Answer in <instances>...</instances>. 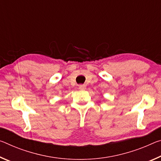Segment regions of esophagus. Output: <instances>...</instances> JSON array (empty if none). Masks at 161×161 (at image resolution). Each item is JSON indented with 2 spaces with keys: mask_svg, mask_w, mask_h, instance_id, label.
I'll return each instance as SVG.
<instances>
[{
  "mask_svg": "<svg viewBox=\"0 0 161 161\" xmlns=\"http://www.w3.org/2000/svg\"><path fill=\"white\" fill-rule=\"evenodd\" d=\"M79 88H80V90H85L86 85H80V86H79Z\"/></svg>",
  "mask_w": 161,
  "mask_h": 161,
  "instance_id": "obj_1",
  "label": "esophagus"
}]
</instances>
